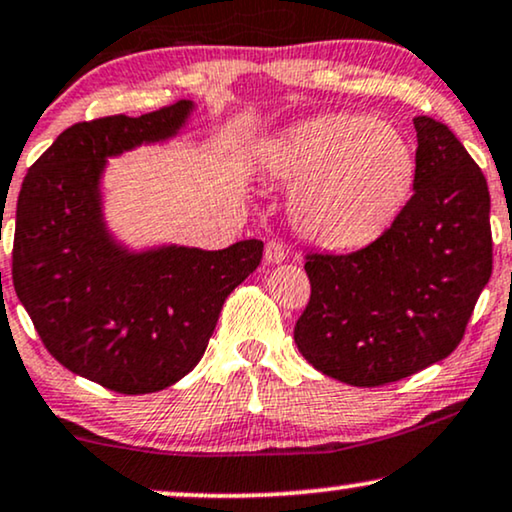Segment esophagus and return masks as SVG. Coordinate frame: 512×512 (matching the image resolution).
Instances as JSON below:
<instances>
[{
    "mask_svg": "<svg viewBox=\"0 0 512 512\" xmlns=\"http://www.w3.org/2000/svg\"><path fill=\"white\" fill-rule=\"evenodd\" d=\"M263 258H265V263H268V265H277V263H282L284 258H287V249H284L280 242H268V244H265Z\"/></svg>",
    "mask_w": 512,
    "mask_h": 512,
    "instance_id": "obj_1",
    "label": "esophagus"
}]
</instances>
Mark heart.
Listing matches in <instances>:
<instances>
[{
	"instance_id": "obj_1",
	"label": "heart",
	"mask_w": 512,
	"mask_h": 512,
	"mask_svg": "<svg viewBox=\"0 0 512 512\" xmlns=\"http://www.w3.org/2000/svg\"><path fill=\"white\" fill-rule=\"evenodd\" d=\"M265 174L293 185L289 211L305 240L355 249L376 240L407 202L416 162L390 124L369 115H324L261 150Z\"/></svg>"
}]
</instances>
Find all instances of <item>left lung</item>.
Masks as SVG:
<instances>
[{
	"mask_svg": "<svg viewBox=\"0 0 512 512\" xmlns=\"http://www.w3.org/2000/svg\"><path fill=\"white\" fill-rule=\"evenodd\" d=\"M414 195L369 247L305 263L294 341L317 371L374 388L454 353L491 277L489 188L449 126L416 117Z\"/></svg>",
	"mask_w": 512,
	"mask_h": 512,
	"instance_id": "obj_1",
	"label": "left lung"
}]
</instances>
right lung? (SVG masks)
I'll use <instances>...</instances> for the list:
<instances>
[{
	"instance_id": "1",
	"label": "right lung",
	"mask_w": 512,
	"mask_h": 512,
	"mask_svg": "<svg viewBox=\"0 0 512 512\" xmlns=\"http://www.w3.org/2000/svg\"><path fill=\"white\" fill-rule=\"evenodd\" d=\"M197 103L65 129L25 176L13 287L46 350L124 395L157 393L197 367L230 291L258 268L261 240L207 251L134 249L105 218L108 159L183 136Z\"/></svg>"
}]
</instances>
